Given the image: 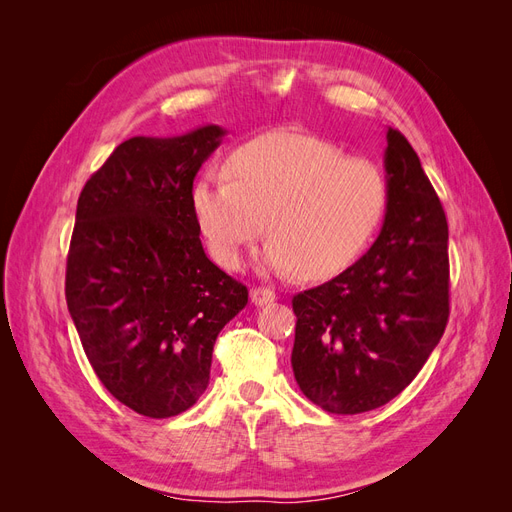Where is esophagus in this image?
I'll return each mask as SVG.
<instances>
[{
	"instance_id": "esophagus-1",
	"label": "esophagus",
	"mask_w": 512,
	"mask_h": 512,
	"mask_svg": "<svg viewBox=\"0 0 512 512\" xmlns=\"http://www.w3.org/2000/svg\"><path fill=\"white\" fill-rule=\"evenodd\" d=\"M250 299H252L254 305H267V303L275 301V292L271 288L256 286V288L250 290Z\"/></svg>"
}]
</instances>
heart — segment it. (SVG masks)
I'll use <instances>...</instances> for the list:
<instances>
[{
  "instance_id": "heart-1",
  "label": "heart",
  "mask_w": 512,
  "mask_h": 512,
  "mask_svg": "<svg viewBox=\"0 0 512 512\" xmlns=\"http://www.w3.org/2000/svg\"><path fill=\"white\" fill-rule=\"evenodd\" d=\"M226 168L230 179L200 175L190 196L207 250L226 269L241 265L267 226L262 269L327 280L363 256L389 205L378 164L299 130L254 138Z\"/></svg>"
}]
</instances>
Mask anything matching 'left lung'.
<instances>
[{"label":"left lung","instance_id":"left-lung-1","mask_svg":"<svg viewBox=\"0 0 512 512\" xmlns=\"http://www.w3.org/2000/svg\"><path fill=\"white\" fill-rule=\"evenodd\" d=\"M389 205L369 252L294 294L292 371L303 395L331 414L389 404L416 378L448 322V224L416 151L386 132Z\"/></svg>","mask_w":512,"mask_h":512}]
</instances>
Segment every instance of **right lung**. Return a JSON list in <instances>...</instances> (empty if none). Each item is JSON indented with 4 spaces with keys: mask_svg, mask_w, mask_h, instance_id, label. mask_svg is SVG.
<instances>
[{
    "mask_svg": "<svg viewBox=\"0 0 512 512\" xmlns=\"http://www.w3.org/2000/svg\"><path fill=\"white\" fill-rule=\"evenodd\" d=\"M226 132L134 136L76 205L66 301L96 376L123 406L168 418L205 393L213 344L247 288L207 258L192 213L198 168Z\"/></svg>",
    "mask_w": 512,
    "mask_h": 512,
    "instance_id": "right-lung-1",
    "label": "right lung"
}]
</instances>
